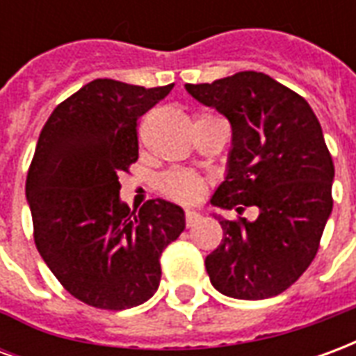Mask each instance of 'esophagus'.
<instances>
[{"instance_id": "1", "label": "esophagus", "mask_w": 356, "mask_h": 356, "mask_svg": "<svg viewBox=\"0 0 356 356\" xmlns=\"http://www.w3.org/2000/svg\"><path fill=\"white\" fill-rule=\"evenodd\" d=\"M185 219H186V227H194V225L200 221L202 216H200V213H198V211H193V209H186Z\"/></svg>"}]
</instances>
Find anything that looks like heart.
<instances>
[{"label": "heart", "instance_id": "1", "mask_svg": "<svg viewBox=\"0 0 356 356\" xmlns=\"http://www.w3.org/2000/svg\"><path fill=\"white\" fill-rule=\"evenodd\" d=\"M211 116H206V114H200L196 116L194 122H200V120H208ZM158 186L165 196H170L173 200L177 202H194L200 198V194L204 193V181L202 177H198L193 171L185 170H171L168 173H163L160 181H158Z\"/></svg>", "mask_w": 356, "mask_h": 356}]
</instances>
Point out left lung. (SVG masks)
Returning a JSON list of instances; mask_svg holds the SVG:
<instances>
[{"mask_svg":"<svg viewBox=\"0 0 356 356\" xmlns=\"http://www.w3.org/2000/svg\"><path fill=\"white\" fill-rule=\"evenodd\" d=\"M185 89L232 127L227 175L209 204L259 211L254 221L217 216L223 240L206 257L209 280L234 299L278 296L314 259L334 206V162L321 124L301 95L263 72Z\"/></svg>","mask_w":356,"mask_h":356,"instance_id":"8db88e82","label":"left lung"}]
</instances>
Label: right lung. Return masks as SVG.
Segmentation results:
<instances>
[{
	"label": "right lung",
	"instance_id": "1",
	"mask_svg": "<svg viewBox=\"0 0 356 356\" xmlns=\"http://www.w3.org/2000/svg\"><path fill=\"white\" fill-rule=\"evenodd\" d=\"M173 89L93 80L43 125L26 177L38 252L51 273L97 309H131L160 286V255L185 231L162 198L131 211L118 175L139 158L137 120Z\"/></svg>",
	"mask_w": 356,
	"mask_h": 356
}]
</instances>
